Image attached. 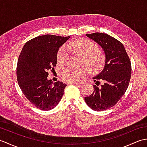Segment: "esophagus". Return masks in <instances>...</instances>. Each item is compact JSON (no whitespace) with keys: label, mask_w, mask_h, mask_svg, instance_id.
I'll return each instance as SVG.
<instances>
[{"label":"esophagus","mask_w":147,"mask_h":147,"mask_svg":"<svg viewBox=\"0 0 147 147\" xmlns=\"http://www.w3.org/2000/svg\"><path fill=\"white\" fill-rule=\"evenodd\" d=\"M70 83L71 84H74V85H79V86H82V85L81 83H77V82H71Z\"/></svg>","instance_id":"esophagus-1"}]
</instances>
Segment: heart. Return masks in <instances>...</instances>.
Returning <instances> with one entry per match:
<instances>
[{
	"mask_svg": "<svg viewBox=\"0 0 147 147\" xmlns=\"http://www.w3.org/2000/svg\"><path fill=\"white\" fill-rule=\"evenodd\" d=\"M68 47L71 50L80 53L85 57V64L93 72L100 71L105 62V57L100 52L98 46L95 43L89 40H76L68 43ZM69 53L65 45L59 49L57 60L59 65H64L67 64ZM88 74L86 67L75 68L67 67L62 70L61 76L62 79L67 82H77L82 80Z\"/></svg>",
	"mask_w": 147,
	"mask_h": 147,
	"instance_id": "obj_1",
	"label": "heart"
}]
</instances>
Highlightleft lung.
Wrapping results in <instances>:
<instances>
[{"instance_id": "8db88e82", "label": "left lung", "mask_w": 147, "mask_h": 147, "mask_svg": "<svg viewBox=\"0 0 147 147\" xmlns=\"http://www.w3.org/2000/svg\"><path fill=\"white\" fill-rule=\"evenodd\" d=\"M86 36L101 47L105 55L103 70L93 77L94 82L102 81L100 88L93 85L94 91L85 100L90 108L102 111L116 104L126 92L131 74V65L124 45L105 33L86 34Z\"/></svg>"}]
</instances>
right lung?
Masks as SVG:
<instances>
[{
    "label": "right lung",
    "mask_w": 147,
    "mask_h": 147,
    "mask_svg": "<svg viewBox=\"0 0 147 147\" xmlns=\"http://www.w3.org/2000/svg\"><path fill=\"white\" fill-rule=\"evenodd\" d=\"M70 38L53 35L35 37L27 42L19 56L18 82L26 98L42 111L54 109L61 101L66 84L53 83L48 80V70L57 64L60 47Z\"/></svg>",
    "instance_id": "obj_1"
}]
</instances>
